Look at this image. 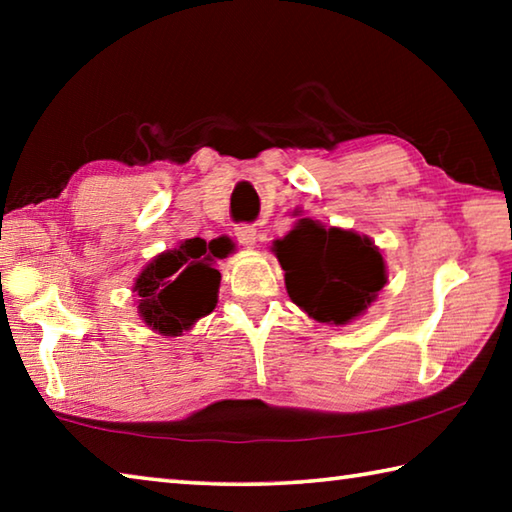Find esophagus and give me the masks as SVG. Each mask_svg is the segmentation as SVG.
Segmentation results:
<instances>
[{"instance_id":"esophagus-1","label":"esophagus","mask_w":512,"mask_h":512,"mask_svg":"<svg viewBox=\"0 0 512 512\" xmlns=\"http://www.w3.org/2000/svg\"><path fill=\"white\" fill-rule=\"evenodd\" d=\"M235 237H237V241H239L241 246L253 248L255 241H257V230L253 228V225H237Z\"/></svg>"}]
</instances>
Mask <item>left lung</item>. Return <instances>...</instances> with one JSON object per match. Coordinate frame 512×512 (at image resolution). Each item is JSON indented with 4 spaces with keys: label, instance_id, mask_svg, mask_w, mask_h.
Wrapping results in <instances>:
<instances>
[{
    "label": "left lung",
    "instance_id": "left-lung-1",
    "mask_svg": "<svg viewBox=\"0 0 512 512\" xmlns=\"http://www.w3.org/2000/svg\"><path fill=\"white\" fill-rule=\"evenodd\" d=\"M289 298L327 325L361 316L388 280L379 248L352 230L300 219L287 237L273 241Z\"/></svg>",
    "mask_w": 512,
    "mask_h": 512
}]
</instances>
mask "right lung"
I'll return each instance as SVG.
<instances>
[{"label":"right lung","mask_w":512,"mask_h":512,"mask_svg":"<svg viewBox=\"0 0 512 512\" xmlns=\"http://www.w3.org/2000/svg\"><path fill=\"white\" fill-rule=\"evenodd\" d=\"M223 257L228 246L219 239L207 244L201 237L153 257L133 284L140 298L137 314L158 334L180 336L216 307L221 273L214 264Z\"/></svg>","instance_id":"right-lung-1"}]
</instances>
